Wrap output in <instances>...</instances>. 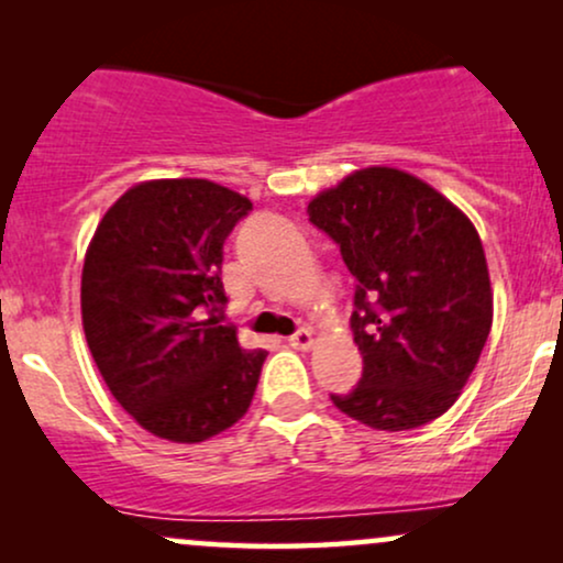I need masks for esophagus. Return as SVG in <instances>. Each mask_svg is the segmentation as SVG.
<instances>
[{
	"instance_id": "esophagus-1",
	"label": "esophagus",
	"mask_w": 563,
	"mask_h": 563,
	"mask_svg": "<svg viewBox=\"0 0 563 563\" xmlns=\"http://www.w3.org/2000/svg\"><path fill=\"white\" fill-rule=\"evenodd\" d=\"M288 344L294 349H309L314 344V335H312V331H309V328H301V331H296L294 335H290Z\"/></svg>"
}]
</instances>
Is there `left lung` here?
Instances as JSON below:
<instances>
[{"mask_svg":"<svg viewBox=\"0 0 563 563\" xmlns=\"http://www.w3.org/2000/svg\"><path fill=\"white\" fill-rule=\"evenodd\" d=\"M309 222L354 275L363 378L333 405L378 431L450 410L493 328L487 260L471 219L412 174L371 166L320 192Z\"/></svg>","mask_w":563,"mask_h":563,"instance_id":"8db88e82","label":"left lung"}]
</instances>
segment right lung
<instances>
[{"label":"right lung","mask_w":563,"mask_h":563,"mask_svg":"<svg viewBox=\"0 0 563 563\" xmlns=\"http://www.w3.org/2000/svg\"><path fill=\"white\" fill-rule=\"evenodd\" d=\"M251 200L209 179H153L97 224L81 320L119 405L161 439L196 444L241 421L267 352L222 322V245Z\"/></svg>","instance_id":"obj_1"}]
</instances>
